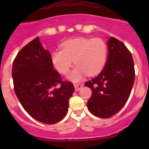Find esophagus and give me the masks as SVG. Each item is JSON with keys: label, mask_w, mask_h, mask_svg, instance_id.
Masks as SVG:
<instances>
[{"label": "esophagus", "mask_w": 149, "mask_h": 149, "mask_svg": "<svg viewBox=\"0 0 149 149\" xmlns=\"http://www.w3.org/2000/svg\"><path fill=\"white\" fill-rule=\"evenodd\" d=\"M82 86H83V85H82L81 84H79V83L74 84V87H75V90H76V91H79V90L82 88Z\"/></svg>", "instance_id": "esophagus-1"}]
</instances>
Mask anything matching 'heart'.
Masks as SVG:
<instances>
[{
    "mask_svg": "<svg viewBox=\"0 0 149 149\" xmlns=\"http://www.w3.org/2000/svg\"><path fill=\"white\" fill-rule=\"evenodd\" d=\"M61 49L52 53L54 68L60 73L66 75L73 63L76 65L68 78L77 81L84 75L93 76L101 71L107 58V45L101 38L76 37L61 44Z\"/></svg>",
    "mask_w": 149,
    "mask_h": 149,
    "instance_id": "obj_1",
    "label": "heart"
}]
</instances>
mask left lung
I'll list each match as a JSON object with an SVG mask.
<instances>
[{"mask_svg": "<svg viewBox=\"0 0 149 149\" xmlns=\"http://www.w3.org/2000/svg\"><path fill=\"white\" fill-rule=\"evenodd\" d=\"M109 55L101 73L86 81L91 97L88 110L100 118H108L119 112L127 102L135 81L131 52L121 41L111 37L107 42Z\"/></svg>", "mask_w": 149, "mask_h": 149, "instance_id": "left-lung-1", "label": "left lung"}]
</instances>
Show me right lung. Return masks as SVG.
Here are the masks:
<instances>
[{
    "label": "right lung",
    "mask_w": 149,
    "mask_h": 149,
    "mask_svg": "<svg viewBox=\"0 0 149 149\" xmlns=\"http://www.w3.org/2000/svg\"><path fill=\"white\" fill-rule=\"evenodd\" d=\"M12 78L18 100L34 119L52 125L65 116L74 86L63 81L38 37L18 52L12 65Z\"/></svg>",
    "instance_id": "1"
}]
</instances>
